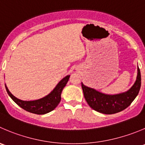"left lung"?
<instances>
[{
    "label": "left lung",
    "mask_w": 145,
    "mask_h": 145,
    "mask_svg": "<svg viewBox=\"0 0 145 145\" xmlns=\"http://www.w3.org/2000/svg\"><path fill=\"white\" fill-rule=\"evenodd\" d=\"M84 98L94 110L103 114H114L127 108L138 95L141 86V74L137 67V76L133 86L124 93L108 95L89 88L81 83Z\"/></svg>",
    "instance_id": "1"
}]
</instances>
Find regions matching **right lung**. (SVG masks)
Returning a JSON list of instances; mask_svg holds the SVG:
<instances>
[{"label": "right lung", "instance_id": "right-lung-1", "mask_svg": "<svg viewBox=\"0 0 145 145\" xmlns=\"http://www.w3.org/2000/svg\"><path fill=\"white\" fill-rule=\"evenodd\" d=\"M69 77L70 75L64 77L59 82L57 86L50 94L46 95L44 98L35 100V101H25L18 99L10 92L6 85H5V88H6L7 93L12 98V101L22 109L29 113H35V114L43 115L51 112L59 103L61 101V94L62 90L68 82Z\"/></svg>", "mask_w": 145, "mask_h": 145}]
</instances>
